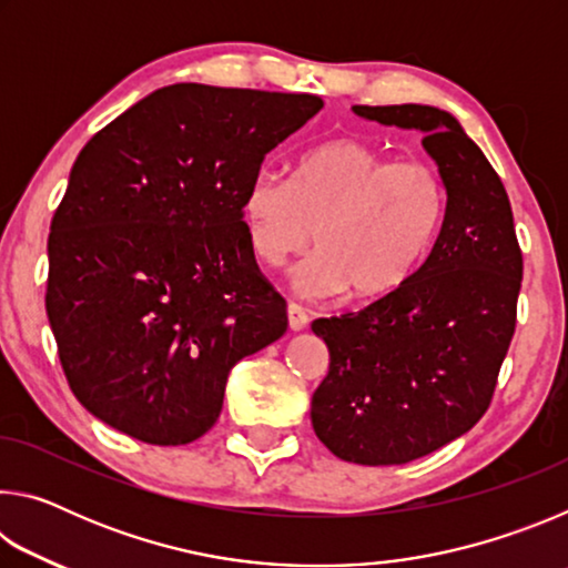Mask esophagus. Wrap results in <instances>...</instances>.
<instances>
[{
	"label": "esophagus",
	"instance_id": "obj_1",
	"mask_svg": "<svg viewBox=\"0 0 568 568\" xmlns=\"http://www.w3.org/2000/svg\"><path fill=\"white\" fill-rule=\"evenodd\" d=\"M307 313H305V307L303 305H297V303H287V323H291V328L293 331H303L305 325H307Z\"/></svg>",
	"mask_w": 568,
	"mask_h": 568
}]
</instances>
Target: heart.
Listing matches in <instances>:
<instances>
[{"instance_id":"heart-1","label":"heart","mask_w":568,"mask_h":568,"mask_svg":"<svg viewBox=\"0 0 568 568\" xmlns=\"http://www.w3.org/2000/svg\"><path fill=\"white\" fill-rule=\"evenodd\" d=\"M444 217L436 168L348 138L307 152L293 180L257 172L245 192L250 245L265 265L303 255L315 235L318 253L297 273L307 295H390L426 261Z\"/></svg>"}]
</instances>
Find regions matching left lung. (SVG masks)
I'll list each match as a JSON object with an SVG mask.
<instances>
[{"instance_id": "obj_1", "label": "left lung", "mask_w": 568, "mask_h": 568, "mask_svg": "<svg viewBox=\"0 0 568 568\" xmlns=\"http://www.w3.org/2000/svg\"><path fill=\"white\" fill-rule=\"evenodd\" d=\"M353 110L420 130L448 195L434 247L398 291L358 313L313 321L331 353L313 393L315 436L343 460L393 466L464 436L491 406L516 331L524 255L501 178L448 112Z\"/></svg>"}]
</instances>
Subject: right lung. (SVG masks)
Segmentation results:
<instances>
[{
	"label": "right lung",
	"instance_id": "obj_1",
	"mask_svg": "<svg viewBox=\"0 0 568 568\" xmlns=\"http://www.w3.org/2000/svg\"><path fill=\"white\" fill-rule=\"evenodd\" d=\"M318 94L180 82L82 148L47 253V318L74 398L152 446L197 440L227 373L287 328L245 192Z\"/></svg>",
	"mask_w": 568,
	"mask_h": 568
}]
</instances>
